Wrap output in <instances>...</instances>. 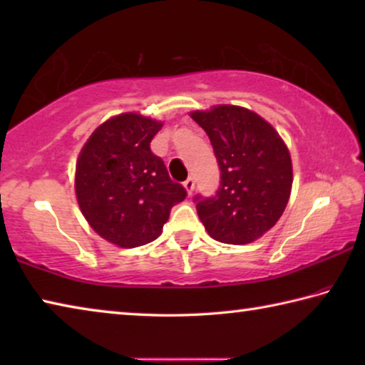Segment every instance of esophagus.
<instances>
[{"mask_svg": "<svg viewBox=\"0 0 365 365\" xmlns=\"http://www.w3.org/2000/svg\"><path fill=\"white\" fill-rule=\"evenodd\" d=\"M183 187H185V190H187L188 195L193 193V190H195V178L193 177H188L187 180L183 182Z\"/></svg>", "mask_w": 365, "mask_h": 365, "instance_id": "1", "label": "esophagus"}]
</instances>
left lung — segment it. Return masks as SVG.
I'll use <instances>...</instances> for the list:
<instances>
[{"label":"left lung","instance_id":"obj_1","mask_svg":"<svg viewBox=\"0 0 365 365\" xmlns=\"http://www.w3.org/2000/svg\"><path fill=\"white\" fill-rule=\"evenodd\" d=\"M191 117L207 133L220 169L215 195L193 197L202 225L220 243L255 242L277 224L292 193L287 145L250 109L220 104Z\"/></svg>","mask_w":365,"mask_h":365}]
</instances>
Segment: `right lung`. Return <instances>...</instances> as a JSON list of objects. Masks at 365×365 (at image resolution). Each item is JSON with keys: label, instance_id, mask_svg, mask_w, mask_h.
<instances>
[{"label": "right lung", "instance_id": "right-lung-1", "mask_svg": "<svg viewBox=\"0 0 365 365\" xmlns=\"http://www.w3.org/2000/svg\"><path fill=\"white\" fill-rule=\"evenodd\" d=\"M163 123L135 113L101 123L80 151L76 195L91 228L120 248L156 240L187 190L151 151Z\"/></svg>", "mask_w": 365, "mask_h": 365}]
</instances>
